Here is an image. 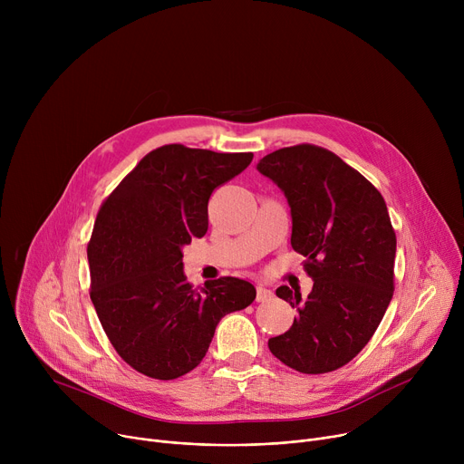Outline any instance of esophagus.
<instances>
[{
    "label": "esophagus",
    "mask_w": 464,
    "mask_h": 464,
    "mask_svg": "<svg viewBox=\"0 0 464 464\" xmlns=\"http://www.w3.org/2000/svg\"><path fill=\"white\" fill-rule=\"evenodd\" d=\"M274 297H276V295H274L272 290L264 288V286H256V301H258V303H268V301H272Z\"/></svg>",
    "instance_id": "obj_1"
}]
</instances>
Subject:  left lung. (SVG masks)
<instances>
[{
	"mask_svg": "<svg viewBox=\"0 0 464 464\" xmlns=\"http://www.w3.org/2000/svg\"><path fill=\"white\" fill-rule=\"evenodd\" d=\"M286 196L292 247L306 256V299L288 286L277 297L299 314L268 347L285 365L330 372L372 338L392 297L396 237L382 194L336 154L314 145L276 150L256 163Z\"/></svg>",
	"mask_w": 464,
	"mask_h": 464,
	"instance_id": "8db88e82",
	"label": "left lung"
}]
</instances>
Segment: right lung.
Instances as JSON below:
<instances>
[{
	"label": "right lung",
	"mask_w": 464,
	"mask_h": 464,
	"mask_svg": "<svg viewBox=\"0 0 464 464\" xmlns=\"http://www.w3.org/2000/svg\"><path fill=\"white\" fill-rule=\"evenodd\" d=\"M251 152L165 145L147 154L102 204L88 262L92 303L119 356L136 371L174 380L204 360L220 319L249 306L251 283L208 281L194 290L183 246L208 233L213 190L240 174Z\"/></svg>",
	"instance_id": "add662e5"
}]
</instances>
